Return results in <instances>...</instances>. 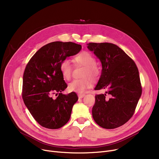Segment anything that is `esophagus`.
<instances>
[{
    "instance_id": "obj_1",
    "label": "esophagus",
    "mask_w": 159,
    "mask_h": 159,
    "mask_svg": "<svg viewBox=\"0 0 159 159\" xmlns=\"http://www.w3.org/2000/svg\"><path fill=\"white\" fill-rule=\"evenodd\" d=\"M85 95H85V94H84V93H83V94H81V93L78 94V97H79V98H83V97H84Z\"/></svg>"
}]
</instances>
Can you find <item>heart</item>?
<instances>
[{
    "label": "heart",
    "mask_w": 159,
    "mask_h": 159,
    "mask_svg": "<svg viewBox=\"0 0 159 159\" xmlns=\"http://www.w3.org/2000/svg\"><path fill=\"white\" fill-rule=\"evenodd\" d=\"M74 63L85 66L83 71V79H75L68 84V89L71 91L77 93H82L90 88L93 84V79H97L101 71L96 65V60L95 57L88 52H82L75 56L73 58ZM60 71L62 77L69 80L71 77L72 68L70 62L64 59L60 64Z\"/></svg>",
    "instance_id": "obj_1"
}]
</instances>
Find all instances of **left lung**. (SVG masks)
I'll list each match as a JSON object with an SVG mask.
<instances>
[{"label":"left lung","instance_id":"8db88e82","mask_svg":"<svg viewBox=\"0 0 159 159\" xmlns=\"http://www.w3.org/2000/svg\"><path fill=\"white\" fill-rule=\"evenodd\" d=\"M101 61L102 70L95 89H107L106 94L95 95L92 108L94 120L105 129H115L126 123L135 113L142 94L136 64L122 49L112 43L88 44Z\"/></svg>","mask_w":159,"mask_h":159}]
</instances>
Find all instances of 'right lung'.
<instances>
[{"label":"right lung","mask_w":159,"mask_h":159,"mask_svg":"<svg viewBox=\"0 0 159 159\" xmlns=\"http://www.w3.org/2000/svg\"><path fill=\"white\" fill-rule=\"evenodd\" d=\"M81 48L72 42H53L39 49L26 66L22 98L33 117L43 127L58 129L70 119L78 96L75 92L62 93L68 86L60 71V64L66 57L77 54Z\"/></svg>","instance_id":"right-lung-1"}]
</instances>
